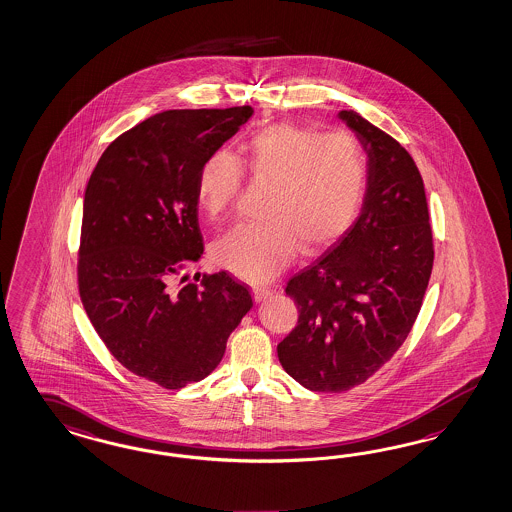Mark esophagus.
<instances>
[{"instance_id":"34e87169","label":"esophagus","mask_w":512,"mask_h":512,"mask_svg":"<svg viewBox=\"0 0 512 512\" xmlns=\"http://www.w3.org/2000/svg\"><path fill=\"white\" fill-rule=\"evenodd\" d=\"M252 293H254V299H256V301H263V299H267V297L273 293V290L267 288V286H254Z\"/></svg>"}]
</instances>
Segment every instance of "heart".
I'll return each mask as SVG.
<instances>
[{
  "label": "heart",
  "instance_id": "1",
  "mask_svg": "<svg viewBox=\"0 0 512 512\" xmlns=\"http://www.w3.org/2000/svg\"><path fill=\"white\" fill-rule=\"evenodd\" d=\"M243 164L269 183L265 219L237 224L220 237L213 258L235 277L265 282L292 262L297 249L316 254L350 230L365 198V147L348 132H322L288 121L254 132ZM243 183V166L226 149L205 157L196 198L211 217L226 215Z\"/></svg>",
  "mask_w": 512,
  "mask_h": 512
}]
</instances>
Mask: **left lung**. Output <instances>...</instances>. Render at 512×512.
<instances>
[{"mask_svg":"<svg viewBox=\"0 0 512 512\" xmlns=\"http://www.w3.org/2000/svg\"><path fill=\"white\" fill-rule=\"evenodd\" d=\"M336 117L365 147V200L350 230L286 286L299 320L277 346L310 391L365 383L408 338L432 273L423 177L408 151L353 110Z\"/></svg>","mask_w":512,"mask_h":512,"instance_id":"left-lung-1","label":"left lung"}]
</instances>
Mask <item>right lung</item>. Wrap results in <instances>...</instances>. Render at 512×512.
Instances as JSON below:
<instances>
[{"mask_svg": "<svg viewBox=\"0 0 512 512\" xmlns=\"http://www.w3.org/2000/svg\"><path fill=\"white\" fill-rule=\"evenodd\" d=\"M254 110H168L123 132L89 177L78 288L89 322L132 374L164 389L204 380L252 308L226 271L185 282L204 254L196 176Z\"/></svg>", "mask_w": 512, "mask_h": 512, "instance_id": "obj_1", "label": "right lung"}]
</instances>
